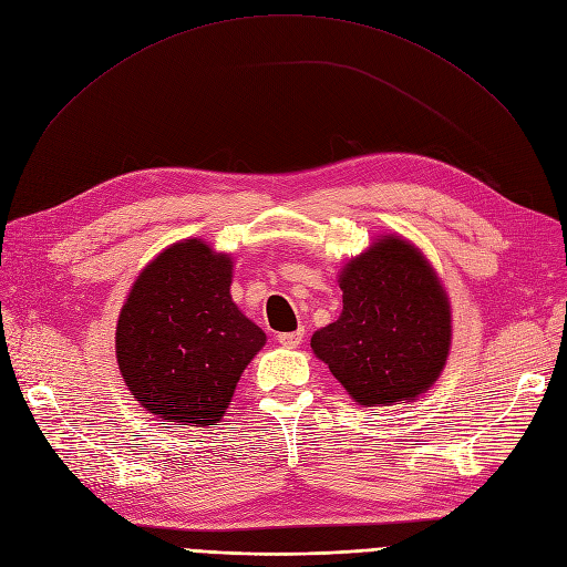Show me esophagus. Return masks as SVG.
<instances>
[{"label": "esophagus", "mask_w": 567, "mask_h": 567, "mask_svg": "<svg viewBox=\"0 0 567 567\" xmlns=\"http://www.w3.org/2000/svg\"><path fill=\"white\" fill-rule=\"evenodd\" d=\"M276 338L280 344H285V348H297V344H301V340H303V331L299 329V331H289V333H278Z\"/></svg>", "instance_id": "34e87169"}]
</instances>
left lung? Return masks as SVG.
<instances>
[{"mask_svg": "<svg viewBox=\"0 0 567 567\" xmlns=\"http://www.w3.org/2000/svg\"><path fill=\"white\" fill-rule=\"evenodd\" d=\"M342 312L310 348L359 405L414 401L447 361V293L422 252L386 236L342 268Z\"/></svg>", "mask_w": 567, "mask_h": 567, "instance_id": "obj_1", "label": "left lung"}]
</instances>
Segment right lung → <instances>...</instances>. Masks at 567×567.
<instances>
[{
	"label": "right lung",
	"instance_id": "1",
	"mask_svg": "<svg viewBox=\"0 0 567 567\" xmlns=\"http://www.w3.org/2000/svg\"><path fill=\"white\" fill-rule=\"evenodd\" d=\"M231 259L204 240L171 245L143 268L122 306L120 373L145 410L176 424L225 416L266 333L231 301Z\"/></svg>",
	"mask_w": 567,
	"mask_h": 567
}]
</instances>
